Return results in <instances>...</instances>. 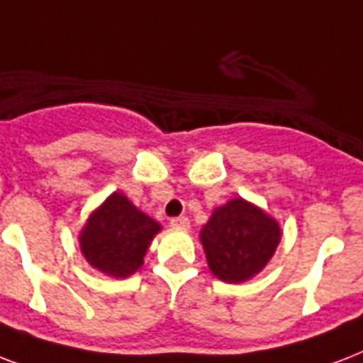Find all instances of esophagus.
I'll return each instance as SVG.
<instances>
[{"label":"esophagus","instance_id":"1","mask_svg":"<svg viewBox=\"0 0 363 363\" xmlns=\"http://www.w3.org/2000/svg\"><path fill=\"white\" fill-rule=\"evenodd\" d=\"M169 224L173 228H182L184 230V228L190 226V220H188L186 216H175V218H171Z\"/></svg>","mask_w":363,"mask_h":363}]
</instances>
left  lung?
<instances>
[{
	"label": "left lung",
	"mask_w": 363,
	"mask_h": 363,
	"mask_svg": "<svg viewBox=\"0 0 363 363\" xmlns=\"http://www.w3.org/2000/svg\"><path fill=\"white\" fill-rule=\"evenodd\" d=\"M279 239V224L241 198L218 207L201 230L211 271L224 282H242L259 273Z\"/></svg>",
	"instance_id": "obj_1"
}]
</instances>
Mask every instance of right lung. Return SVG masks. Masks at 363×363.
I'll use <instances>...</instances> for the list:
<instances>
[{
  "mask_svg": "<svg viewBox=\"0 0 363 363\" xmlns=\"http://www.w3.org/2000/svg\"><path fill=\"white\" fill-rule=\"evenodd\" d=\"M160 224L115 192L88 218L81 248L88 264L113 277H128L143 265L148 242Z\"/></svg>",
  "mask_w": 363,
  "mask_h": 363,
  "instance_id": "obj_1",
  "label": "right lung"
}]
</instances>
